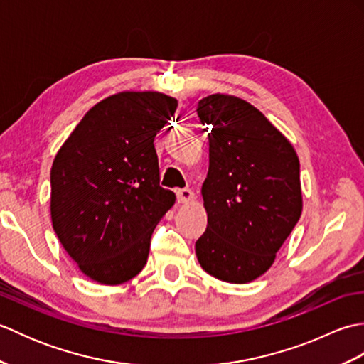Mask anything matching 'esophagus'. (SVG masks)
Here are the masks:
<instances>
[{
  "label": "esophagus",
  "instance_id": "esophagus-1",
  "mask_svg": "<svg viewBox=\"0 0 364 364\" xmlns=\"http://www.w3.org/2000/svg\"><path fill=\"white\" fill-rule=\"evenodd\" d=\"M176 198H178V203H191L192 200H194V192H192L189 188H184V189H178L176 191Z\"/></svg>",
  "mask_w": 364,
  "mask_h": 364
}]
</instances>
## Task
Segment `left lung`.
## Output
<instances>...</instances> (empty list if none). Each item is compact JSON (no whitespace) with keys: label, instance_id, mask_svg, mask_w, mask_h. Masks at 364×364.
<instances>
[{"label":"left lung","instance_id":"left-lung-1","mask_svg":"<svg viewBox=\"0 0 364 364\" xmlns=\"http://www.w3.org/2000/svg\"><path fill=\"white\" fill-rule=\"evenodd\" d=\"M197 114L211 129L202 186L208 225L196 242L197 259L218 280L250 283L274 264L300 219L299 156L242 98L213 94L200 100Z\"/></svg>","mask_w":364,"mask_h":364}]
</instances>
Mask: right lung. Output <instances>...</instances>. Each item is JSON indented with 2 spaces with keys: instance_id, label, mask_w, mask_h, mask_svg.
I'll return each mask as SVG.
<instances>
[{
  "instance_id": "obj_1",
  "label": "right lung",
  "mask_w": 364,
  "mask_h": 364,
  "mask_svg": "<svg viewBox=\"0 0 364 364\" xmlns=\"http://www.w3.org/2000/svg\"><path fill=\"white\" fill-rule=\"evenodd\" d=\"M178 102L161 92H119L97 103L51 167V222L81 272L122 284L144 269L154 227L175 203L159 186L154 136Z\"/></svg>"
}]
</instances>
